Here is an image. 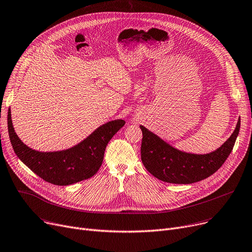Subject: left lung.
<instances>
[{
  "label": "left lung",
  "mask_w": 252,
  "mask_h": 252,
  "mask_svg": "<svg viewBox=\"0 0 252 252\" xmlns=\"http://www.w3.org/2000/svg\"><path fill=\"white\" fill-rule=\"evenodd\" d=\"M143 139L141 159L151 175L171 184H192L202 181L223 164L233 150L240 129V118L231 137L216 151L208 154H191L170 146L159 137L140 126Z\"/></svg>",
  "instance_id": "left-lung-1"
}]
</instances>
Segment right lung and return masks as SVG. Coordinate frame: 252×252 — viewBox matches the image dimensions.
Instances as JSON below:
<instances>
[{"label": "right lung", "mask_w": 252, "mask_h": 252, "mask_svg": "<svg viewBox=\"0 0 252 252\" xmlns=\"http://www.w3.org/2000/svg\"><path fill=\"white\" fill-rule=\"evenodd\" d=\"M125 124L123 119L105 124L70 149L39 152L21 142L12 125L11 110H8V131L14 152L35 175L58 186H67L94 176L103 162L108 142Z\"/></svg>", "instance_id": "add662e5"}]
</instances>
